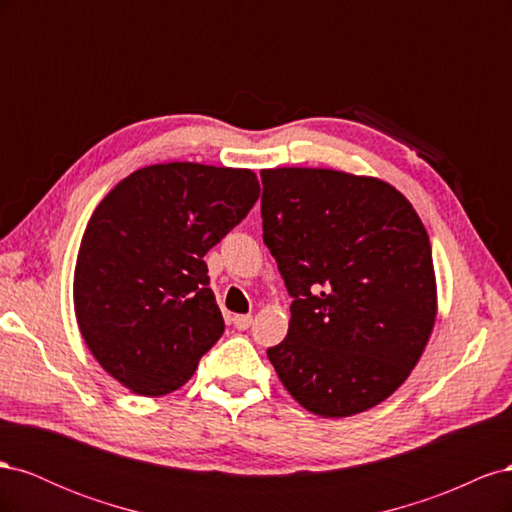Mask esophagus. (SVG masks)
<instances>
[{"instance_id":"esophagus-1","label":"esophagus","mask_w":512,"mask_h":512,"mask_svg":"<svg viewBox=\"0 0 512 512\" xmlns=\"http://www.w3.org/2000/svg\"><path fill=\"white\" fill-rule=\"evenodd\" d=\"M232 324H235V327H237L239 331H245V329H250V324H252V316H250V314L235 316V318H232Z\"/></svg>"}]
</instances>
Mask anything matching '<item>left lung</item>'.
Returning <instances> with one entry per match:
<instances>
[{
    "label": "left lung",
    "instance_id": "left-lung-1",
    "mask_svg": "<svg viewBox=\"0 0 512 512\" xmlns=\"http://www.w3.org/2000/svg\"><path fill=\"white\" fill-rule=\"evenodd\" d=\"M262 241L292 297L267 350L286 391L320 416L395 393L436 320L427 230L393 185L327 168L262 170Z\"/></svg>",
    "mask_w": 512,
    "mask_h": 512
}]
</instances>
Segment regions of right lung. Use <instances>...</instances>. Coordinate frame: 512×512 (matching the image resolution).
Masks as SVG:
<instances>
[{"instance_id":"right-lung-1","label":"right lung","mask_w":512,"mask_h":512,"mask_svg":"<svg viewBox=\"0 0 512 512\" xmlns=\"http://www.w3.org/2000/svg\"><path fill=\"white\" fill-rule=\"evenodd\" d=\"M258 194L252 170L153 164L91 215L74 269L76 320L96 361L130 391H177L222 337L205 254Z\"/></svg>"}]
</instances>
